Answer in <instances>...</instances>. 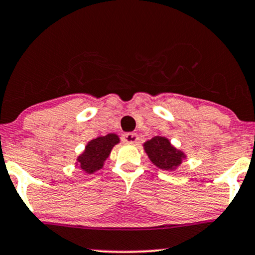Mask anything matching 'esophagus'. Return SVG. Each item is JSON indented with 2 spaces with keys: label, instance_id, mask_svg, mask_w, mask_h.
<instances>
[{
  "label": "esophagus",
  "instance_id": "34e87169",
  "mask_svg": "<svg viewBox=\"0 0 255 255\" xmlns=\"http://www.w3.org/2000/svg\"><path fill=\"white\" fill-rule=\"evenodd\" d=\"M122 139H123V141H125L127 144H135L139 140V137H138V134L134 133V132H128V133H124L122 135Z\"/></svg>",
  "mask_w": 255,
  "mask_h": 255
}]
</instances>
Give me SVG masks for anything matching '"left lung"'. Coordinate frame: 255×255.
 Wrapping results in <instances>:
<instances>
[{"label":"left lung","mask_w":255,"mask_h":255,"mask_svg":"<svg viewBox=\"0 0 255 255\" xmlns=\"http://www.w3.org/2000/svg\"><path fill=\"white\" fill-rule=\"evenodd\" d=\"M145 151L152 163L163 170H172L181 163L183 152L178 151L164 137H153L145 143Z\"/></svg>","instance_id":"1"}]
</instances>
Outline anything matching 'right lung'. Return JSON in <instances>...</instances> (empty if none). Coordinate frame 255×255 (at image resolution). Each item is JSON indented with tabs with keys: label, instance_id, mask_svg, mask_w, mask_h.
Instances as JSON below:
<instances>
[{
	"label": "right lung",
	"instance_id": "1",
	"mask_svg": "<svg viewBox=\"0 0 255 255\" xmlns=\"http://www.w3.org/2000/svg\"><path fill=\"white\" fill-rule=\"evenodd\" d=\"M118 141H120V138L114 133L104 135V137H98L97 139L91 140L85 147L84 153L78 158L81 168L90 172V173L102 168L105 159L110 154L111 148Z\"/></svg>",
	"mask_w": 255,
	"mask_h": 255
}]
</instances>
